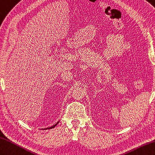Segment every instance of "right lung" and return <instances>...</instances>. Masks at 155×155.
<instances>
[{"label":"right lung","mask_w":155,"mask_h":155,"mask_svg":"<svg viewBox=\"0 0 155 155\" xmlns=\"http://www.w3.org/2000/svg\"><path fill=\"white\" fill-rule=\"evenodd\" d=\"M58 123H59V121H58V122H57V123H56V124H55V125H54L53 126H51V127H48V128H47L48 129H52V128H54V127H56L58 124Z\"/></svg>","instance_id":"add662e5"}]
</instances>
